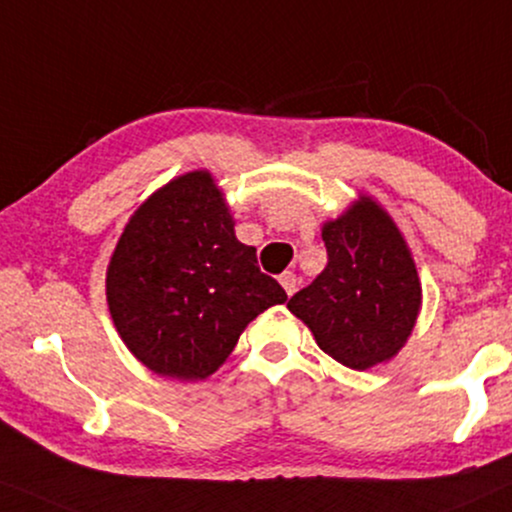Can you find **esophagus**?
I'll use <instances>...</instances> for the list:
<instances>
[{
	"label": "esophagus",
	"mask_w": 512,
	"mask_h": 512,
	"mask_svg": "<svg viewBox=\"0 0 512 512\" xmlns=\"http://www.w3.org/2000/svg\"><path fill=\"white\" fill-rule=\"evenodd\" d=\"M280 285L285 287L287 296H292V294L296 292V289H299V280H296L294 273H282V275H280Z\"/></svg>",
	"instance_id": "34e87169"
}]
</instances>
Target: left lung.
<instances>
[{
    "label": "left lung",
    "instance_id": "1",
    "mask_svg": "<svg viewBox=\"0 0 512 512\" xmlns=\"http://www.w3.org/2000/svg\"><path fill=\"white\" fill-rule=\"evenodd\" d=\"M327 266L287 308L351 370L389 363L418 323L422 285L399 225L370 194L325 220Z\"/></svg>",
    "mask_w": 512,
    "mask_h": 512
}]
</instances>
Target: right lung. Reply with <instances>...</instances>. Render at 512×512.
I'll use <instances>...</instances> for the list:
<instances>
[{"label":"right lung","mask_w":512,"mask_h":512,"mask_svg":"<svg viewBox=\"0 0 512 512\" xmlns=\"http://www.w3.org/2000/svg\"><path fill=\"white\" fill-rule=\"evenodd\" d=\"M285 301L254 246L237 239L208 170L182 173L144 199L106 268V304L123 344L144 368L180 382L211 377L246 325Z\"/></svg>","instance_id":"right-lung-1"}]
</instances>
